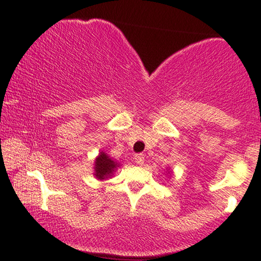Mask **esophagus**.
Segmentation results:
<instances>
[{
  "instance_id": "esophagus-1",
  "label": "esophagus",
  "mask_w": 261,
  "mask_h": 261,
  "mask_svg": "<svg viewBox=\"0 0 261 261\" xmlns=\"http://www.w3.org/2000/svg\"><path fill=\"white\" fill-rule=\"evenodd\" d=\"M134 159H135V162H136L137 165H143L144 163V155L143 154H136Z\"/></svg>"
}]
</instances>
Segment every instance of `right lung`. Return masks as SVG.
Here are the masks:
<instances>
[{"instance_id": "obj_1", "label": "right lung", "mask_w": 261, "mask_h": 261, "mask_svg": "<svg viewBox=\"0 0 261 261\" xmlns=\"http://www.w3.org/2000/svg\"><path fill=\"white\" fill-rule=\"evenodd\" d=\"M94 163V175L99 180H103L112 176L113 172L117 169V167H119V163L111 159L103 151L100 152L98 158L95 159Z\"/></svg>"}]
</instances>
